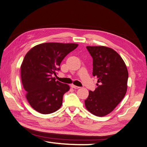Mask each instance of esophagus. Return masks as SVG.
Masks as SVG:
<instances>
[{
    "mask_svg": "<svg viewBox=\"0 0 147 147\" xmlns=\"http://www.w3.org/2000/svg\"><path fill=\"white\" fill-rule=\"evenodd\" d=\"M71 87L72 88H73V89H79V88H80V87H78V86H76V85H73V84H72L71 85Z\"/></svg>",
    "mask_w": 147,
    "mask_h": 147,
    "instance_id": "esophagus-1",
    "label": "esophagus"
}]
</instances>
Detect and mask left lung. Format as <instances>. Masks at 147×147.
Masks as SVG:
<instances>
[{"label": "left lung", "mask_w": 147, "mask_h": 147, "mask_svg": "<svg viewBox=\"0 0 147 147\" xmlns=\"http://www.w3.org/2000/svg\"><path fill=\"white\" fill-rule=\"evenodd\" d=\"M93 59L92 75L98 78L97 88L89 90L85 107L95 116L111 113L123 99L129 73L123 60L114 49L105 46H87Z\"/></svg>", "instance_id": "obj_1"}]
</instances>
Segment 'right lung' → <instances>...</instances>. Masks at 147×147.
<instances>
[{
	"instance_id": "1",
	"label": "right lung",
	"mask_w": 147,
	"mask_h": 147,
	"mask_svg": "<svg viewBox=\"0 0 147 147\" xmlns=\"http://www.w3.org/2000/svg\"><path fill=\"white\" fill-rule=\"evenodd\" d=\"M77 44L49 42L33 47L21 65V80L26 97L34 110L44 114L57 111L62 105L69 85L56 81L53 75L59 71L62 61L78 47Z\"/></svg>"
}]
</instances>
